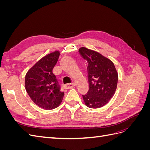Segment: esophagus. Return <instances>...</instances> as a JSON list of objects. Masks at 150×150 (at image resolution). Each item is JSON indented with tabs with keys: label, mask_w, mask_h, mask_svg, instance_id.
I'll use <instances>...</instances> for the list:
<instances>
[{
	"label": "esophagus",
	"mask_w": 150,
	"mask_h": 150,
	"mask_svg": "<svg viewBox=\"0 0 150 150\" xmlns=\"http://www.w3.org/2000/svg\"><path fill=\"white\" fill-rule=\"evenodd\" d=\"M75 84L74 83H68L65 85H64V89H71L72 88H73Z\"/></svg>",
	"instance_id": "obj_1"
}]
</instances>
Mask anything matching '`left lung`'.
<instances>
[{
    "instance_id": "1",
    "label": "left lung",
    "mask_w": 150,
    "mask_h": 150,
    "mask_svg": "<svg viewBox=\"0 0 150 150\" xmlns=\"http://www.w3.org/2000/svg\"><path fill=\"white\" fill-rule=\"evenodd\" d=\"M79 54L87 61L89 90L83 94L85 104L90 108H99L106 104L115 94L118 75L113 62L101 54L81 47Z\"/></svg>"
}]
</instances>
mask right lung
<instances>
[{
	"label": "right lung",
	"instance_id": "obj_1",
	"mask_svg": "<svg viewBox=\"0 0 150 150\" xmlns=\"http://www.w3.org/2000/svg\"><path fill=\"white\" fill-rule=\"evenodd\" d=\"M59 57L58 51L47 54L31 67L25 75L27 93L36 105L44 110H51L59 106L64 95L52 72Z\"/></svg>",
	"mask_w": 150,
	"mask_h": 150
}]
</instances>
